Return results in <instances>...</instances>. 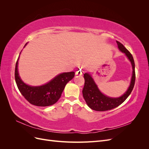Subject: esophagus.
<instances>
[{
    "label": "esophagus",
    "instance_id": "1",
    "mask_svg": "<svg viewBox=\"0 0 149 149\" xmlns=\"http://www.w3.org/2000/svg\"><path fill=\"white\" fill-rule=\"evenodd\" d=\"M84 73V70L83 69H79V70H78L77 71H76V74L78 75H81L83 73Z\"/></svg>",
    "mask_w": 149,
    "mask_h": 149
}]
</instances>
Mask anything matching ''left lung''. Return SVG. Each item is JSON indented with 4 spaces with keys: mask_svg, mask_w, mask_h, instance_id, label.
I'll list each match as a JSON object with an SVG mask.
<instances>
[{
    "mask_svg": "<svg viewBox=\"0 0 149 149\" xmlns=\"http://www.w3.org/2000/svg\"><path fill=\"white\" fill-rule=\"evenodd\" d=\"M116 42L118 43L119 49L122 52L125 54L132 63L133 73L131 83L127 91L123 96L117 98H112L102 94L97 88V85L94 83L91 76L88 73H84V86L82 91L83 96L88 106L93 110L105 111L119 106L128 97L134 88L135 81H136V73H135V63L133 56L123 44L118 41H116Z\"/></svg>",
    "mask_w": 149,
    "mask_h": 149,
    "instance_id": "1",
    "label": "left lung"
}]
</instances>
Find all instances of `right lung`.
I'll return each instance as SVG.
<instances>
[{
	"instance_id": "right-lung-1",
	"label": "right lung",
	"mask_w": 149,
	"mask_h": 149,
	"mask_svg": "<svg viewBox=\"0 0 149 149\" xmlns=\"http://www.w3.org/2000/svg\"><path fill=\"white\" fill-rule=\"evenodd\" d=\"M26 45V43L25 46ZM18 60L15 69L17 86L25 100L34 106L45 107L56 103L60 98L66 84L74 76L73 71L63 73L56 76L47 84L40 86H30L22 81L19 76L17 70Z\"/></svg>"
}]
</instances>
